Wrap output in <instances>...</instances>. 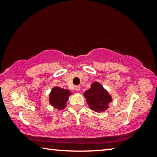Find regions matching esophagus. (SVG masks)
<instances>
[{"label":"esophagus","instance_id":"esophagus-1","mask_svg":"<svg viewBox=\"0 0 157 157\" xmlns=\"http://www.w3.org/2000/svg\"><path fill=\"white\" fill-rule=\"evenodd\" d=\"M75 91H80V86H76L75 87Z\"/></svg>","mask_w":157,"mask_h":157}]
</instances>
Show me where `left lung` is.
Returning a JSON list of instances; mask_svg holds the SVG:
<instances>
[{"instance_id":"left-lung-1","label":"left lung","mask_w":157,"mask_h":157,"mask_svg":"<svg viewBox=\"0 0 157 157\" xmlns=\"http://www.w3.org/2000/svg\"><path fill=\"white\" fill-rule=\"evenodd\" d=\"M89 108L95 112H102L109 108L112 98L102 85L98 82L91 84V88L84 93Z\"/></svg>"}]
</instances>
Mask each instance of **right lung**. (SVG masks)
Masks as SVG:
<instances>
[{"label":"right lung","instance_id":"obj_1","mask_svg":"<svg viewBox=\"0 0 157 157\" xmlns=\"http://www.w3.org/2000/svg\"><path fill=\"white\" fill-rule=\"evenodd\" d=\"M71 95V93L69 90L55 86L50 93L49 102L57 109L62 110L66 107L68 97Z\"/></svg>","mask_w":157,"mask_h":157}]
</instances>
